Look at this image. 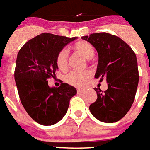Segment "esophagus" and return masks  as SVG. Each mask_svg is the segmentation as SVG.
Segmentation results:
<instances>
[{
    "label": "esophagus",
    "mask_w": 150,
    "mask_h": 150,
    "mask_svg": "<svg viewBox=\"0 0 150 150\" xmlns=\"http://www.w3.org/2000/svg\"><path fill=\"white\" fill-rule=\"evenodd\" d=\"M85 92V89H78L77 93H82Z\"/></svg>",
    "instance_id": "obj_1"
}]
</instances>
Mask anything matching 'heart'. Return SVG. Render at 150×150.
<instances>
[{
	"label": "heart",
	"mask_w": 150,
	"mask_h": 150,
	"mask_svg": "<svg viewBox=\"0 0 150 150\" xmlns=\"http://www.w3.org/2000/svg\"><path fill=\"white\" fill-rule=\"evenodd\" d=\"M74 50L82 54L84 57L90 60L93 57L95 54L94 48L88 42L79 41L74 44ZM69 54L67 49H62L59 51L57 56V64L59 69L66 70L68 66ZM91 76V73L88 70L85 71H71L64 76L65 82L71 86H81L89 80Z\"/></svg>",
	"instance_id": "1"
}]
</instances>
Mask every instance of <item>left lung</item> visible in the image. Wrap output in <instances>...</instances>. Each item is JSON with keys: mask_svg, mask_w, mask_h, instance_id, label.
<instances>
[{"mask_svg": "<svg viewBox=\"0 0 150 150\" xmlns=\"http://www.w3.org/2000/svg\"><path fill=\"white\" fill-rule=\"evenodd\" d=\"M98 53L95 78L106 80L108 88H94L97 99L90 106L92 115L101 122H117L127 114L134 101L139 83L137 56L122 39L108 33L82 37Z\"/></svg>", "mask_w": 150, "mask_h": 150, "instance_id": "8db88e82", "label": "left lung"}]
</instances>
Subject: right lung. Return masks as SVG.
I'll list each match as a JSON object with an SVG mask.
<instances>
[{"instance_id":"add662e5","label":"right lung","mask_w":150,"mask_h":150,"mask_svg":"<svg viewBox=\"0 0 150 150\" xmlns=\"http://www.w3.org/2000/svg\"><path fill=\"white\" fill-rule=\"evenodd\" d=\"M76 39L44 33L28 40L18 52L14 79L20 99L30 117L40 124L51 126L61 120L76 94L73 86L63 83L58 88L50 87L47 80L56 76L59 51Z\"/></svg>"}]
</instances>
